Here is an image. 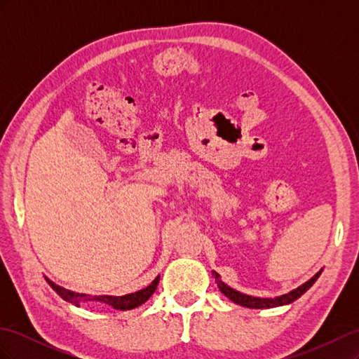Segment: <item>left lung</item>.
Returning a JSON list of instances; mask_svg holds the SVG:
<instances>
[{
    "label": "left lung",
    "mask_w": 359,
    "mask_h": 359,
    "mask_svg": "<svg viewBox=\"0 0 359 359\" xmlns=\"http://www.w3.org/2000/svg\"><path fill=\"white\" fill-rule=\"evenodd\" d=\"M322 274V269L319 273L314 274L309 281L306 283L298 286L297 289L290 290L289 293H285V295H280L276 298H259V297H252V295H247V293H241L235 289H232L231 286H227L226 283L220 280V276L212 271V276L215 277V283L219 286L220 292L223 293L224 297L229 298L232 302L235 304H240L243 307H248V309H273V307H280V306H286V304H290L295 299H298L302 293H306L313 285L314 281L319 278V276Z\"/></svg>",
    "instance_id": "8db88e82"
}]
</instances>
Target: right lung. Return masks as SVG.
Returning <instances> with one entry per match:
<instances>
[{"label":"right lung","mask_w":359,"mask_h":359,"mask_svg":"<svg viewBox=\"0 0 359 359\" xmlns=\"http://www.w3.org/2000/svg\"><path fill=\"white\" fill-rule=\"evenodd\" d=\"M45 278L49 283V286L55 290L64 301L73 304V306H76V307H81V304H86V302H103V304H107V306L114 307L115 310H132V309L142 306V304L147 302L149 299V297L156 292L157 285L160 281V276H157L153 281H151V285L147 286L145 289H140L133 293H127V295H123V297H112V295H86V293L72 292L69 289H64V287L55 285L48 277H45Z\"/></svg>","instance_id":"add662e5"}]
</instances>
